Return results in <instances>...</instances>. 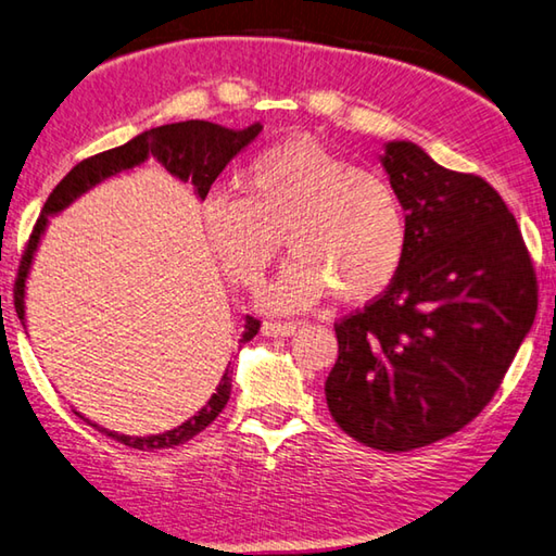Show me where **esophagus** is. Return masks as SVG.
<instances>
[{
	"instance_id": "1",
	"label": "esophagus",
	"mask_w": 556,
	"mask_h": 556,
	"mask_svg": "<svg viewBox=\"0 0 556 556\" xmlns=\"http://www.w3.org/2000/svg\"><path fill=\"white\" fill-rule=\"evenodd\" d=\"M301 328L299 320H265L262 323V332L269 338H289Z\"/></svg>"
}]
</instances>
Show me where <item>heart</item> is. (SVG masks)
<instances>
[{
  "label": "heart",
  "mask_w": 556,
  "mask_h": 556,
  "mask_svg": "<svg viewBox=\"0 0 556 556\" xmlns=\"http://www.w3.org/2000/svg\"><path fill=\"white\" fill-rule=\"evenodd\" d=\"M208 243L238 285L255 287L281 243L296 252L262 301L271 311L316 304L326 291L362 301L387 289L408 250V220L387 179L313 140H287L245 169V191L204 201Z\"/></svg>",
  "instance_id": "obj_1"
}]
</instances>
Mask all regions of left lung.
<instances>
[{
	"mask_svg": "<svg viewBox=\"0 0 556 556\" xmlns=\"http://www.w3.org/2000/svg\"><path fill=\"white\" fill-rule=\"evenodd\" d=\"M381 165L408 220L399 275L336 320L330 416L381 452L426 447L496 396L538 313V275L516 216L479 175L396 140Z\"/></svg>",
	"mask_w": 556,
	"mask_h": 556,
	"instance_id": "1",
	"label": "left lung"
}]
</instances>
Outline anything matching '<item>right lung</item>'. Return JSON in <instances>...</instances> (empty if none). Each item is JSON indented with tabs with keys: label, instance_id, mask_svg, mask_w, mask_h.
I'll return each mask as SVG.
<instances>
[{
	"label": "right lung",
	"instance_id": "obj_1",
	"mask_svg": "<svg viewBox=\"0 0 556 556\" xmlns=\"http://www.w3.org/2000/svg\"><path fill=\"white\" fill-rule=\"evenodd\" d=\"M260 130H262L260 124H252L245 130H230L218 124H208V121H181V124L150 128L146 134L128 140L126 146L104 150V153L77 163L63 179L58 181V187L50 191V197L43 204V211H40L31 236H28V243L22 255V265H18V275L14 285V308L18 313V318L24 320L26 277H28V269H31V260L38 248L40 233H43L48 226V216H53L58 211H63L65 206L73 204L79 194H85L87 189H92L102 179L121 173V169L136 167L148 157L157 160L167 173H173L181 181L191 179V185L197 187V194L201 199H206L216 177L224 173L226 165L240 153V150L257 138ZM257 330H260V320L255 316H248L240 345H245V342L255 338ZM228 399H230V369L224 371V379H220V383L216 387V393L208 399L206 406L201 408L197 416H191L187 422H181V426H177L175 430L163 432V435H148V438L118 435V432L94 426V422H89L85 416H79V413L77 416L85 418L89 426L97 428L102 435L121 442V445L153 452V450L185 445V442H189L191 438H197L199 432L206 430L211 422L216 420L218 413L226 408Z\"/></svg>",
	"mask_w": 556,
	"mask_h": 556
}]
</instances>
